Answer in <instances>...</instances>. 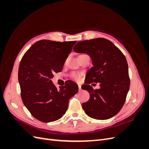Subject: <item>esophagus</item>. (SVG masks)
<instances>
[{"label":"esophagus","mask_w":149,"mask_h":149,"mask_svg":"<svg viewBox=\"0 0 149 149\" xmlns=\"http://www.w3.org/2000/svg\"><path fill=\"white\" fill-rule=\"evenodd\" d=\"M78 88H79V91H81V85H78Z\"/></svg>","instance_id":"1"}]
</instances>
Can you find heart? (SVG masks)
I'll list each match as a JSON object with an SVG mask.
<instances>
[{
    "label": "heart",
    "instance_id": "b5f03b06",
    "mask_svg": "<svg viewBox=\"0 0 149 149\" xmlns=\"http://www.w3.org/2000/svg\"><path fill=\"white\" fill-rule=\"evenodd\" d=\"M71 78H73V79H76V80H78V79H79L80 78V75L79 74H78V73L72 74L71 75Z\"/></svg>",
    "mask_w": 149,
    "mask_h": 149
}]
</instances>
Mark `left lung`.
<instances>
[{"mask_svg": "<svg viewBox=\"0 0 149 149\" xmlns=\"http://www.w3.org/2000/svg\"><path fill=\"white\" fill-rule=\"evenodd\" d=\"M73 50L88 54L93 65L81 86L90 94L89 100L82 104L85 113L98 120L112 118L123 107L130 87L124 55L111 41L102 38L79 42ZM93 82H100V89L94 90L90 85Z\"/></svg>", "mask_w": 149, "mask_h": 149, "instance_id": "left-lung-1", "label": "left lung"}]
</instances>
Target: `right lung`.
Masks as SVG:
<instances>
[{
	"instance_id": "1",
	"label": "right lung",
	"mask_w": 149,
	"mask_h": 149,
	"mask_svg": "<svg viewBox=\"0 0 149 149\" xmlns=\"http://www.w3.org/2000/svg\"><path fill=\"white\" fill-rule=\"evenodd\" d=\"M76 41L42 40L25 52L20 61L18 79L24 104L35 119L49 123L62 118L78 85L68 80L58 89L51 81L63 66Z\"/></svg>"
}]
</instances>
